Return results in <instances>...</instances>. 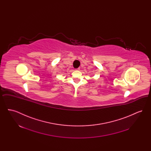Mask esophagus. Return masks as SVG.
Instances as JSON below:
<instances>
[{"label": "esophagus", "instance_id": "esophagus-1", "mask_svg": "<svg viewBox=\"0 0 151 151\" xmlns=\"http://www.w3.org/2000/svg\"><path fill=\"white\" fill-rule=\"evenodd\" d=\"M76 70H79L80 69H79V68H77V69H76Z\"/></svg>", "mask_w": 151, "mask_h": 151}]
</instances>
